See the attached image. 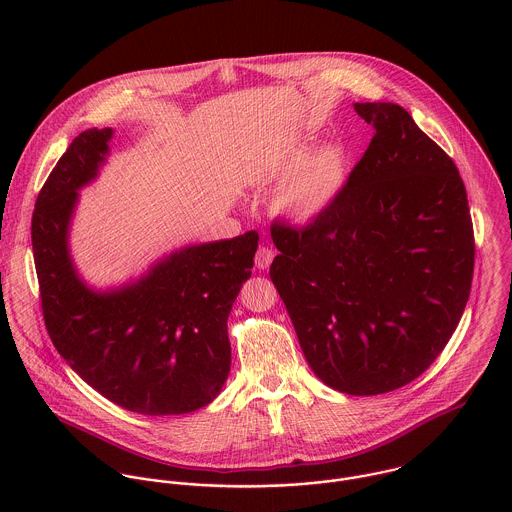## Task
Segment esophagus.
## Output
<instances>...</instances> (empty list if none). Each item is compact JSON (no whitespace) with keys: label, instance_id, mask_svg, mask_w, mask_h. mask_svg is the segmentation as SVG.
Masks as SVG:
<instances>
[{"label":"esophagus","instance_id":"obj_1","mask_svg":"<svg viewBox=\"0 0 512 512\" xmlns=\"http://www.w3.org/2000/svg\"><path fill=\"white\" fill-rule=\"evenodd\" d=\"M272 260H274V250H272V248H268V246H260V248L256 250L254 264H256V268H258V270H266V268H270Z\"/></svg>","mask_w":512,"mask_h":512}]
</instances>
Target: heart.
Instances as JSON below:
<instances>
[{
	"instance_id": "b5f03b06",
	"label": "heart",
	"mask_w": 512,
	"mask_h": 512,
	"mask_svg": "<svg viewBox=\"0 0 512 512\" xmlns=\"http://www.w3.org/2000/svg\"><path fill=\"white\" fill-rule=\"evenodd\" d=\"M274 167L278 173H291L274 189L272 209L297 224L325 215L347 181V157L339 144H325L311 151V144L295 142L276 157Z\"/></svg>"
}]
</instances>
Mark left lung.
<instances>
[{
  "label": "left lung",
  "mask_w": 512,
  "mask_h": 512,
  "mask_svg": "<svg viewBox=\"0 0 512 512\" xmlns=\"http://www.w3.org/2000/svg\"><path fill=\"white\" fill-rule=\"evenodd\" d=\"M355 112L370 146L325 215L272 224L270 278L315 376L374 396L438 359L469 299L475 242L451 157L398 104Z\"/></svg>",
  "instance_id": "left-lung-1"
}]
</instances>
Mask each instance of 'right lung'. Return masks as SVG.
<instances>
[{"instance_id": "right-lung-1", "label": "right lung", "mask_w": 512, "mask_h": 512, "mask_svg": "<svg viewBox=\"0 0 512 512\" xmlns=\"http://www.w3.org/2000/svg\"><path fill=\"white\" fill-rule=\"evenodd\" d=\"M112 128L86 130L43 185L31 242L45 325L59 355L110 402L146 416L195 412L230 372L228 315L252 276L258 232L187 244L138 278L90 286L71 252L80 191L108 163Z\"/></svg>"}]
</instances>
